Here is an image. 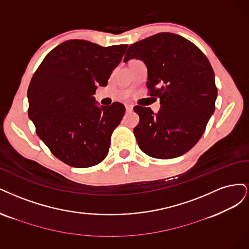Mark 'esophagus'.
Wrapping results in <instances>:
<instances>
[{"label": "esophagus", "instance_id": "esophagus-1", "mask_svg": "<svg viewBox=\"0 0 249 249\" xmlns=\"http://www.w3.org/2000/svg\"><path fill=\"white\" fill-rule=\"evenodd\" d=\"M125 108H126V110H127V111H132V109H133V106H132V104L127 103V104H125Z\"/></svg>", "mask_w": 249, "mask_h": 249}]
</instances>
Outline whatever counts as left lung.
<instances>
[{"mask_svg": "<svg viewBox=\"0 0 249 249\" xmlns=\"http://www.w3.org/2000/svg\"><path fill=\"white\" fill-rule=\"evenodd\" d=\"M142 60L148 69L150 96L160 99L157 114L136 106L133 132L147 155L170 159L185 154L202 138L215 109L214 71L196 45L173 33H158L128 49L124 62Z\"/></svg>", "mask_w": 249, "mask_h": 249, "instance_id": "left-lung-1", "label": "left lung"}]
</instances>
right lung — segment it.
<instances>
[{
    "label": "right lung",
    "mask_w": 249,
    "mask_h": 249,
    "mask_svg": "<svg viewBox=\"0 0 249 249\" xmlns=\"http://www.w3.org/2000/svg\"><path fill=\"white\" fill-rule=\"evenodd\" d=\"M126 44L102 47L67 40L47 53L28 89L29 118L52 153L70 166L85 168L107 157L111 133L125 107H98L94 94L106 87Z\"/></svg>",
    "instance_id": "1"
}]
</instances>
